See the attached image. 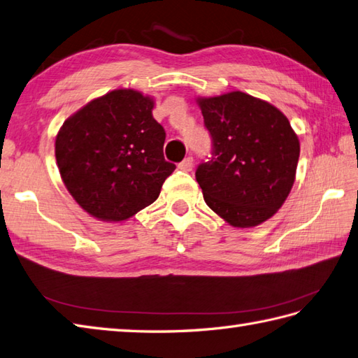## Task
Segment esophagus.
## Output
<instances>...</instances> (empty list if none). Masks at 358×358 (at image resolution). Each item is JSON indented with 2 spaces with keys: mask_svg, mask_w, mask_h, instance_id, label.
I'll return each mask as SVG.
<instances>
[{
  "mask_svg": "<svg viewBox=\"0 0 358 358\" xmlns=\"http://www.w3.org/2000/svg\"><path fill=\"white\" fill-rule=\"evenodd\" d=\"M193 165H194L193 158H191V156H188V158H185L184 161L179 164V169L182 171H191V170H193Z\"/></svg>",
  "mask_w": 358,
  "mask_h": 358,
  "instance_id": "34e87169",
  "label": "esophagus"
}]
</instances>
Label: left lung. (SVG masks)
Returning <instances> with one entry per match:
<instances>
[{
    "mask_svg": "<svg viewBox=\"0 0 358 358\" xmlns=\"http://www.w3.org/2000/svg\"><path fill=\"white\" fill-rule=\"evenodd\" d=\"M197 104L213 138L211 161L196 170L205 202L234 228L258 226L290 194L298 135L280 109L246 92L199 97Z\"/></svg>",
    "mask_w": 358,
    "mask_h": 358,
    "instance_id": "1",
    "label": "left lung"
}]
</instances>
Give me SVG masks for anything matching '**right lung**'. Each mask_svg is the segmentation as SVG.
I'll list each match as a JSON object with an SVG mask.
<instances>
[{
    "label": "right lung",
    "instance_id": "1",
    "mask_svg": "<svg viewBox=\"0 0 358 358\" xmlns=\"http://www.w3.org/2000/svg\"><path fill=\"white\" fill-rule=\"evenodd\" d=\"M155 100L115 90L69 117L56 136L57 167L69 194L90 215L123 222L158 199L176 165L164 159L165 130Z\"/></svg>",
    "mask_w": 358,
    "mask_h": 358
}]
</instances>
